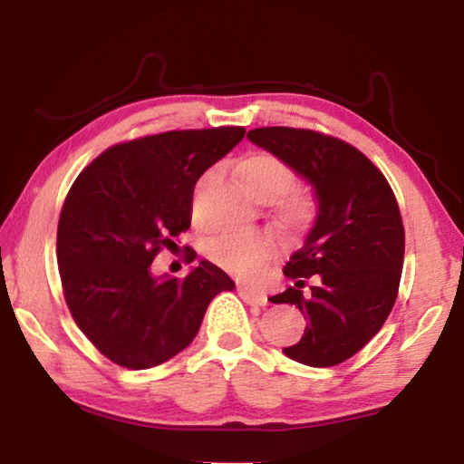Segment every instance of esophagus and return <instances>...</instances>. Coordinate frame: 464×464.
I'll use <instances>...</instances> for the list:
<instances>
[{"mask_svg": "<svg viewBox=\"0 0 464 464\" xmlns=\"http://www.w3.org/2000/svg\"><path fill=\"white\" fill-rule=\"evenodd\" d=\"M237 293H239L243 301H246L247 304H254V307H264V304L268 303V296L260 293V290H251L247 286H237Z\"/></svg>", "mask_w": 464, "mask_h": 464, "instance_id": "esophagus-1", "label": "esophagus"}]
</instances>
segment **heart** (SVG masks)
<instances>
[{
  "mask_svg": "<svg viewBox=\"0 0 464 464\" xmlns=\"http://www.w3.org/2000/svg\"><path fill=\"white\" fill-rule=\"evenodd\" d=\"M239 178L243 186L264 202H276V217L282 227L298 231L307 227L315 215L311 196L293 190L295 174L280 157L256 151L239 163ZM207 256L217 266L235 274L241 280L260 276L278 254L276 239L264 231L223 229L207 241Z\"/></svg>",
  "mask_w": 464,
  "mask_h": 464,
  "instance_id": "b5f03b06",
  "label": "heart"
}]
</instances>
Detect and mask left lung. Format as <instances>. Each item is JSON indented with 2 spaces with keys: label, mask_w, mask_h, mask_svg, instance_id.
Segmentation results:
<instances>
[{
  "label": "left lung",
  "mask_w": 464,
  "mask_h": 464,
  "mask_svg": "<svg viewBox=\"0 0 464 464\" xmlns=\"http://www.w3.org/2000/svg\"><path fill=\"white\" fill-rule=\"evenodd\" d=\"M247 137L315 188L317 221L282 270L295 286L270 301L295 304L307 319L285 354L335 366L379 334L397 301L405 254L397 198L382 171L342 139L290 127L254 129Z\"/></svg>",
  "instance_id": "obj_1"
}]
</instances>
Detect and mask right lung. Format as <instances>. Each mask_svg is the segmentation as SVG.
Segmentation results:
<instances>
[{
	"label": "right lung",
	"mask_w": 464,
	"mask_h": 464,
	"mask_svg": "<svg viewBox=\"0 0 464 464\" xmlns=\"http://www.w3.org/2000/svg\"><path fill=\"white\" fill-rule=\"evenodd\" d=\"M243 135V127H217L132 139L100 153L69 188L57 227L63 296L114 364L168 362L198 334L208 303L235 288L207 260L184 278H155L151 264L190 229L194 184Z\"/></svg>",
	"instance_id": "add662e5"
}]
</instances>
